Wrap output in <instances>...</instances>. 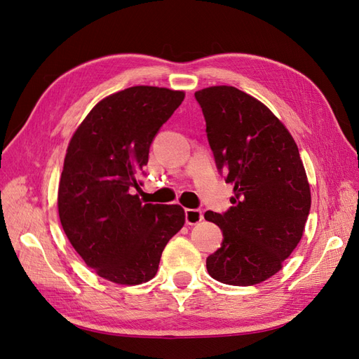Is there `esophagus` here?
I'll return each mask as SVG.
<instances>
[{
  "label": "esophagus",
  "instance_id": "obj_1",
  "mask_svg": "<svg viewBox=\"0 0 359 359\" xmlns=\"http://www.w3.org/2000/svg\"><path fill=\"white\" fill-rule=\"evenodd\" d=\"M203 220V212L201 210H186V223L193 226V224H198Z\"/></svg>",
  "mask_w": 359,
  "mask_h": 359
}]
</instances>
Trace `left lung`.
I'll return each mask as SVG.
<instances>
[{"mask_svg": "<svg viewBox=\"0 0 359 359\" xmlns=\"http://www.w3.org/2000/svg\"><path fill=\"white\" fill-rule=\"evenodd\" d=\"M194 97L217 169L227 173L235 194L224 214L205 212V220L223 232L206 269L224 285L262 283L283 268L310 212V184L298 147L262 102L235 86H210Z\"/></svg>", "mask_w": 359, "mask_h": 359, "instance_id": "obj_1", "label": "left lung"}]
</instances>
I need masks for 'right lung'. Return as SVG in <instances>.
<instances>
[{"instance_id":"1","label":"right lung","mask_w":359,"mask_h":359,"mask_svg":"<svg viewBox=\"0 0 359 359\" xmlns=\"http://www.w3.org/2000/svg\"><path fill=\"white\" fill-rule=\"evenodd\" d=\"M184 91L130 86L97 103L73 133L58 187V214L70 244L97 276L147 283L168 241L186 223L180 205L144 203L137 173L149 145Z\"/></svg>"}]
</instances>
